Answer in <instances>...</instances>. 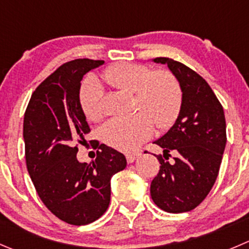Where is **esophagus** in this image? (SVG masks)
Returning <instances> with one entry per match:
<instances>
[{
    "label": "esophagus",
    "mask_w": 249,
    "mask_h": 249,
    "mask_svg": "<svg viewBox=\"0 0 249 249\" xmlns=\"http://www.w3.org/2000/svg\"><path fill=\"white\" fill-rule=\"evenodd\" d=\"M139 156L140 153H127L126 154L127 163H132V161H135L137 158H139Z\"/></svg>",
    "instance_id": "34e87169"
}]
</instances>
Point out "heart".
I'll use <instances>...</instances> for the list:
<instances>
[{
  "label": "heart",
  "mask_w": 249,
  "mask_h": 249,
  "mask_svg": "<svg viewBox=\"0 0 249 249\" xmlns=\"http://www.w3.org/2000/svg\"><path fill=\"white\" fill-rule=\"evenodd\" d=\"M105 83L115 90L134 93L131 117L114 118L102 127V139L119 151L130 152L158 130H166L175 123L182 106V89L170 71H153L144 64H113L103 71ZM103 90L97 80L86 78L79 90V105L86 119L100 122L105 115Z\"/></svg>",
  "instance_id": "heart-1"
}]
</instances>
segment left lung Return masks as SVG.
<instances>
[{
  "label": "left lung",
  "mask_w": 249,
  "mask_h": 249,
  "mask_svg": "<svg viewBox=\"0 0 249 249\" xmlns=\"http://www.w3.org/2000/svg\"><path fill=\"white\" fill-rule=\"evenodd\" d=\"M168 64L182 89V106L175 124L154 143L163 148L157 156L160 166L151 183L154 203L168 213L196 208L211 192L220 169L226 144L224 109L211 86L201 75L171 58ZM171 151L174 160H167Z\"/></svg>",
  "instance_id": "8db88e82"
}]
</instances>
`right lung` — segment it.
<instances>
[{
  "label": "right lung",
  "instance_id": "obj_1",
  "mask_svg": "<svg viewBox=\"0 0 249 249\" xmlns=\"http://www.w3.org/2000/svg\"><path fill=\"white\" fill-rule=\"evenodd\" d=\"M103 60L74 59L36 88L24 114L29 175L48 211L71 225H88L110 202V178L126 166L124 154L101 144L92 163L76 159L91 131L79 105L83 76Z\"/></svg>",
  "mask_w": 249,
  "mask_h": 249
}]
</instances>
